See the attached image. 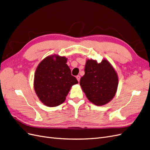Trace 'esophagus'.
I'll return each instance as SVG.
<instances>
[{
	"label": "esophagus",
	"instance_id": "obj_1",
	"mask_svg": "<svg viewBox=\"0 0 150 150\" xmlns=\"http://www.w3.org/2000/svg\"><path fill=\"white\" fill-rule=\"evenodd\" d=\"M76 78L77 80H78L79 81H80V75H77V76H76Z\"/></svg>",
	"mask_w": 150,
	"mask_h": 150
}]
</instances>
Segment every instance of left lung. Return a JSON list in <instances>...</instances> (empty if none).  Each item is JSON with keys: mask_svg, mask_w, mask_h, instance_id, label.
Segmentation results:
<instances>
[{"mask_svg": "<svg viewBox=\"0 0 150 150\" xmlns=\"http://www.w3.org/2000/svg\"><path fill=\"white\" fill-rule=\"evenodd\" d=\"M118 83L117 72L107 60L99 64L94 60L86 61L80 85L91 103L98 106L108 103L117 92Z\"/></svg>", "mask_w": 150, "mask_h": 150, "instance_id": "1", "label": "left lung"}]
</instances>
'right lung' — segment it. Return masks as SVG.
Masks as SVG:
<instances>
[{
    "mask_svg": "<svg viewBox=\"0 0 150 150\" xmlns=\"http://www.w3.org/2000/svg\"><path fill=\"white\" fill-rule=\"evenodd\" d=\"M65 57H46L38 65L34 76V89L42 102L54 107L64 102L72 85L79 82L71 74Z\"/></svg>",
    "mask_w": 150,
    "mask_h": 150,
    "instance_id": "right-lung-1",
    "label": "right lung"
}]
</instances>
